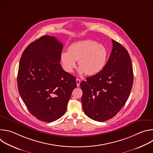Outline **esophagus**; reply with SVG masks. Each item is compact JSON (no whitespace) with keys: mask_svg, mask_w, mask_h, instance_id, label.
<instances>
[{"mask_svg":"<svg viewBox=\"0 0 153 153\" xmlns=\"http://www.w3.org/2000/svg\"><path fill=\"white\" fill-rule=\"evenodd\" d=\"M80 83V80L79 79H76V83H77V86H79Z\"/></svg>","mask_w":153,"mask_h":153,"instance_id":"1","label":"esophagus"}]
</instances>
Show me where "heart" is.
I'll list each match as a JSON object with an SVG mask.
<instances>
[{
	"label": "heart",
	"mask_w": 153,
	"mask_h": 153,
	"mask_svg": "<svg viewBox=\"0 0 153 153\" xmlns=\"http://www.w3.org/2000/svg\"><path fill=\"white\" fill-rule=\"evenodd\" d=\"M108 56L105 47L101 43L91 40L76 42L68 48V51H63L61 60L65 70L71 73L79 61L80 74L93 76L99 73L104 68Z\"/></svg>",
	"instance_id": "heart-1"
}]
</instances>
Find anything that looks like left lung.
<instances>
[{"instance_id": "left-lung-1", "label": "left lung", "mask_w": 153, "mask_h": 153, "mask_svg": "<svg viewBox=\"0 0 153 153\" xmlns=\"http://www.w3.org/2000/svg\"><path fill=\"white\" fill-rule=\"evenodd\" d=\"M112 43L111 53L103 69L80 83L83 111L98 122L110 119L119 112L133 83V65L127 50L113 39Z\"/></svg>"}]
</instances>
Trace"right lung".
<instances>
[{
    "mask_svg": "<svg viewBox=\"0 0 153 153\" xmlns=\"http://www.w3.org/2000/svg\"><path fill=\"white\" fill-rule=\"evenodd\" d=\"M63 44L55 37L43 36L30 44L20 58L17 86L31 114L51 122L66 112L76 77L65 71L59 62Z\"/></svg>",
    "mask_w": 153,
    "mask_h": 153,
    "instance_id": "add662e5",
    "label": "right lung"
}]
</instances>
